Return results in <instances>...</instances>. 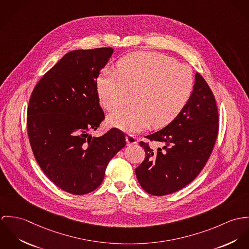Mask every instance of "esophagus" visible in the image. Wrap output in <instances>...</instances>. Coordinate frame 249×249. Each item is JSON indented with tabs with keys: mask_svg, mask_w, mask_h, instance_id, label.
<instances>
[{
	"mask_svg": "<svg viewBox=\"0 0 249 249\" xmlns=\"http://www.w3.org/2000/svg\"><path fill=\"white\" fill-rule=\"evenodd\" d=\"M126 142L128 145H133L138 143V138H135L133 135H128L126 136Z\"/></svg>",
	"mask_w": 249,
	"mask_h": 249,
	"instance_id": "esophagus-1",
	"label": "esophagus"
}]
</instances>
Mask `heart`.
Wrapping results in <instances>:
<instances>
[{
    "instance_id": "b5f03b06",
    "label": "heart",
    "mask_w": 249,
    "mask_h": 249,
    "mask_svg": "<svg viewBox=\"0 0 249 249\" xmlns=\"http://www.w3.org/2000/svg\"><path fill=\"white\" fill-rule=\"evenodd\" d=\"M117 73L103 71L96 79V91L108 111L120 107L127 91L134 92V106L111 112V126L126 132H140L151 124L161 128L185 107L193 89L191 71L171 57L138 52L122 57Z\"/></svg>"
}]
</instances>
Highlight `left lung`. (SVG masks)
Segmentation results:
<instances>
[{
    "label": "left lung",
    "mask_w": 249,
    "mask_h": 249,
    "mask_svg": "<svg viewBox=\"0 0 249 249\" xmlns=\"http://www.w3.org/2000/svg\"><path fill=\"white\" fill-rule=\"evenodd\" d=\"M218 132L214 94L196 72L193 91L183 110L165 128L145 137L163 147L153 150L149 143L139 142L146 155L136 169L141 187L153 196H164L188 185L206 164Z\"/></svg>",
    "instance_id": "1"
}]
</instances>
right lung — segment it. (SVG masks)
<instances>
[{"mask_svg": "<svg viewBox=\"0 0 249 249\" xmlns=\"http://www.w3.org/2000/svg\"><path fill=\"white\" fill-rule=\"evenodd\" d=\"M112 53L111 48L68 53L29 99L27 125L35 160L56 186L72 195L95 190L110 160L126 145L116 128L98 138L89 134L105 118L95 83Z\"/></svg>", "mask_w": 249, "mask_h": 249, "instance_id": "obj_1", "label": "right lung"}]
</instances>
